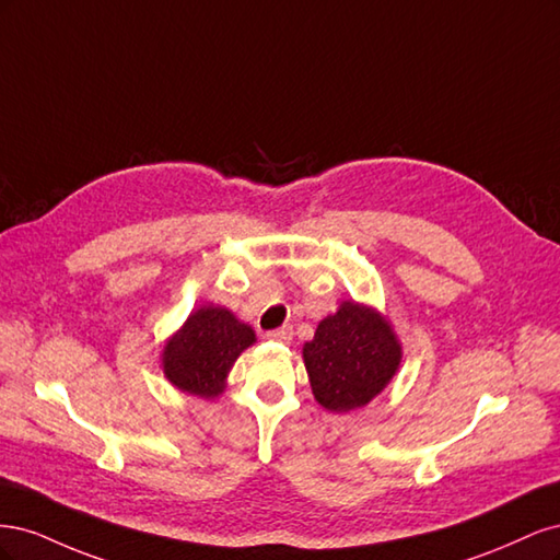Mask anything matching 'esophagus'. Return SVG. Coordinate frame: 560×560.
<instances>
[{"instance_id":"34e87169","label":"esophagus","mask_w":560,"mask_h":560,"mask_svg":"<svg viewBox=\"0 0 560 560\" xmlns=\"http://www.w3.org/2000/svg\"><path fill=\"white\" fill-rule=\"evenodd\" d=\"M292 336H294V329L290 325H284L280 329H273V331L266 334V338H270V341H280V343H290Z\"/></svg>"}]
</instances>
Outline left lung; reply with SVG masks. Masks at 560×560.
<instances>
[{
  "instance_id": "1",
  "label": "left lung",
  "mask_w": 560,
  "mask_h": 560,
  "mask_svg": "<svg viewBox=\"0 0 560 560\" xmlns=\"http://www.w3.org/2000/svg\"><path fill=\"white\" fill-rule=\"evenodd\" d=\"M303 362L317 404L348 413L366 406L393 381L401 346L378 311L343 301L319 322L313 341L303 346Z\"/></svg>"
}]
</instances>
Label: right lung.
Listing matches in <instances>:
<instances>
[{"instance_id":"right-lung-1","label":"right lung","mask_w":560,"mask_h":560,"mask_svg":"<svg viewBox=\"0 0 560 560\" xmlns=\"http://www.w3.org/2000/svg\"><path fill=\"white\" fill-rule=\"evenodd\" d=\"M257 338L254 329L222 306H200L163 348V374L182 393L219 397L238 354Z\"/></svg>"}]
</instances>
